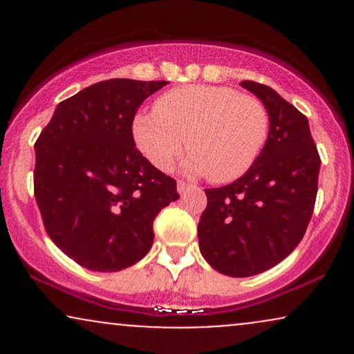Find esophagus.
Segmentation results:
<instances>
[{
    "instance_id": "obj_1",
    "label": "esophagus",
    "mask_w": 354,
    "mask_h": 354,
    "mask_svg": "<svg viewBox=\"0 0 354 354\" xmlns=\"http://www.w3.org/2000/svg\"><path fill=\"white\" fill-rule=\"evenodd\" d=\"M188 188H191L189 183H186V181H183V180L178 181V193H180V194H185L186 191H188Z\"/></svg>"
}]
</instances>
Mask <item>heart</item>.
Returning <instances> with one entry per match:
<instances>
[{
	"mask_svg": "<svg viewBox=\"0 0 354 354\" xmlns=\"http://www.w3.org/2000/svg\"><path fill=\"white\" fill-rule=\"evenodd\" d=\"M270 133L265 104L228 86L188 84L161 95L154 111L138 113L133 136L160 169H169L186 143L193 153L186 169L211 180H238L256 163ZM189 141H185V136Z\"/></svg>",
	"mask_w": 354,
	"mask_h": 354,
	"instance_id": "heart-1",
	"label": "heart"
}]
</instances>
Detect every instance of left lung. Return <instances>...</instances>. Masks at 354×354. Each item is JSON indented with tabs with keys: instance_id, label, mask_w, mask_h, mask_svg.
Here are the masks:
<instances>
[{
	"instance_id": "1",
	"label": "left lung",
	"mask_w": 354,
	"mask_h": 354,
	"mask_svg": "<svg viewBox=\"0 0 354 354\" xmlns=\"http://www.w3.org/2000/svg\"><path fill=\"white\" fill-rule=\"evenodd\" d=\"M241 86L266 106L270 135L241 178L205 189L208 205L198 223L201 254L233 278L263 273L299 245L315 209L321 165L301 111L265 84L246 80Z\"/></svg>"
}]
</instances>
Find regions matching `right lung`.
Here are the masks:
<instances>
[{"label": "right lung", "mask_w": 354, "mask_h": 354, "mask_svg": "<svg viewBox=\"0 0 354 354\" xmlns=\"http://www.w3.org/2000/svg\"><path fill=\"white\" fill-rule=\"evenodd\" d=\"M166 81L113 78L61 101L35 143V198L51 241L91 271L135 265L176 181L136 148L133 120Z\"/></svg>", "instance_id": "right-lung-1"}]
</instances>
